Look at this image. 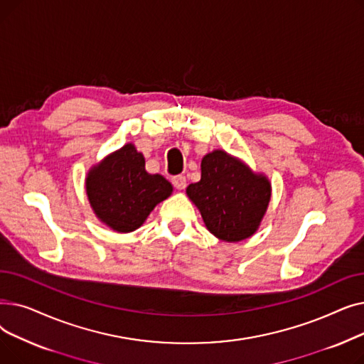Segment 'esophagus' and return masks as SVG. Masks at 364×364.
I'll use <instances>...</instances> for the list:
<instances>
[{
    "instance_id": "1",
    "label": "esophagus",
    "mask_w": 364,
    "mask_h": 364,
    "mask_svg": "<svg viewBox=\"0 0 364 364\" xmlns=\"http://www.w3.org/2000/svg\"><path fill=\"white\" fill-rule=\"evenodd\" d=\"M172 184H174V187L178 188V190H184L186 186H187L186 177H184V176H176V177H172Z\"/></svg>"
}]
</instances>
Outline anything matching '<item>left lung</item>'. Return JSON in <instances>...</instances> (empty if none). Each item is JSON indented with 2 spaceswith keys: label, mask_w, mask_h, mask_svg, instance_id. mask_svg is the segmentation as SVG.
I'll return each mask as SVG.
<instances>
[{
  "label": "left lung",
  "mask_w": 364,
  "mask_h": 364,
  "mask_svg": "<svg viewBox=\"0 0 364 364\" xmlns=\"http://www.w3.org/2000/svg\"><path fill=\"white\" fill-rule=\"evenodd\" d=\"M200 181L187 187L206 228L225 242L252 236L267 211L272 186L239 159L214 150L202 159Z\"/></svg>",
  "instance_id": "8db88e82"
}]
</instances>
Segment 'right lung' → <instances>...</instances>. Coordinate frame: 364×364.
<instances>
[{"label":"right lung","mask_w":364,"mask_h":364,"mask_svg":"<svg viewBox=\"0 0 364 364\" xmlns=\"http://www.w3.org/2000/svg\"><path fill=\"white\" fill-rule=\"evenodd\" d=\"M144 164L141 153L125 144L87 177V195L95 215L114 232H134L172 193L171 183L159 174H149Z\"/></svg>","instance_id":"obj_1"}]
</instances>
